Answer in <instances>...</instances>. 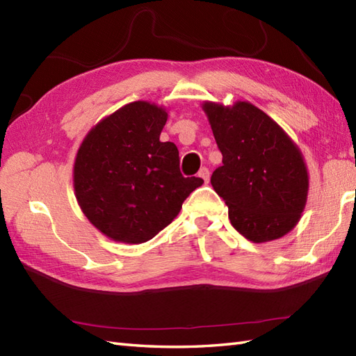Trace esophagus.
<instances>
[{
	"label": "esophagus",
	"mask_w": 356,
	"mask_h": 356,
	"mask_svg": "<svg viewBox=\"0 0 356 356\" xmlns=\"http://www.w3.org/2000/svg\"><path fill=\"white\" fill-rule=\"evenodd\" d=\"M199 177H202L203 180H205V184L209 182V170L207 168V166H203V168H200L199 171Z\"/></svg>",
	"instance_id": "obj_1"
}]
</instances>
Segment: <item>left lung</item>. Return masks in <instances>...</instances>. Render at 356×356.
<instances>
[{
	"label": "left lung",
	"instance_id": "obj_1",
	"mask_svg": "<svg viewBox=\"0 0 356 356\" xmlns=\"http://www.w3.org/2000/svg\"><path fill=\"white\" fill-rule=\"evenodd\" d=\"M202 108L223 156L211 185L228 205L232 226L254 243L282 238L297 226L307 202L301 149L251 102L205 101Z\"/></svg>",
	"mask_w": 356,
	"mask_h": 356
}]
</instances>
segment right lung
I'll return each instance as SVG.
<instances>
[{
	"label": "right lung",
	"mask_w": 356,
	"mask_h": 356,
	"mask_svg": "<svg viewBox=\"0 0 356 356\" xmlns=\"http://www.w3.org/2000/svg\"><path fill=\"white\" fill-rule=\"evenodd\" d=\"M168 111L136 101L101 119L74 157L78 205L105 237L128 245L153 238L182 209L200 177H184L179 149L161 142Z\"/></svg>",
	"instance_id": "obj_1"
}]
</instances>
